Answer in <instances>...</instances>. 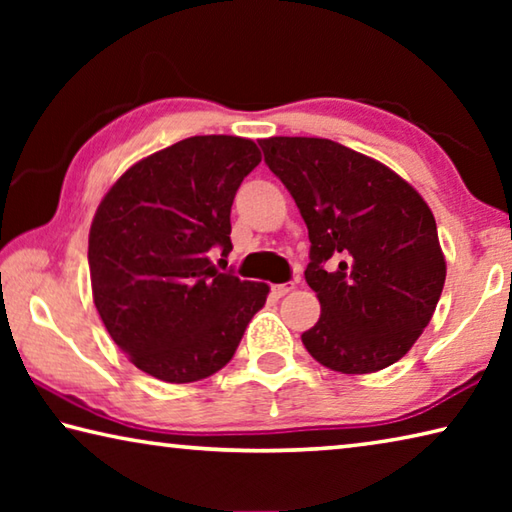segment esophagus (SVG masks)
Returning a JSON list of instances; mask_svg holds the SVG:
<instances>
[{
    "label": "esophagus",
    "mask_w": 512,
    "mask_h": 512,
    "mask_svg": "<svg viewBox=\"0 0 512 512\" xmlns=\"http://www.w3.org/2000/svg\"><path fill=\"white\" fill-rule=\"evenodd\" d=\"M293 289V282H287V284H273L271 287V293L275 298H282V296H287V293Z\"/></svg>",
    "instance_id": "esophagus-1"
}]
</instances>
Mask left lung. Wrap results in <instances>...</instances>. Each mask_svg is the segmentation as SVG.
Here are the masks:
<instances>
[{
  "mask_svg": "<svg viewBox=\"0 0 512 512\" xmlns=\"http://www.w3.org/2000/svg\"><path fill=\"white\" fill-rule=\"evenodd\" d=\"M259 146L309 230L305 280L320 318L302 334L307 352L343 375L400 361L429 325L445 284L429 205L386 164L339 142L268 137Z\"/></svg>",
  "mask_w": 512,
  "mask_h": 512,
  "instance_id": "1",
  "label": "left lung"
}]
</instances>
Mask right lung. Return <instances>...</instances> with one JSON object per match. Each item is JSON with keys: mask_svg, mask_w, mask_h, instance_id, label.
I'll list each match as a JSON object with an SVG mask.
<instances>
[{"mask_svg": "<svg viewBox=\"0 0 512 512\" xmlns=\"http://www.w3.org/2000/svg\"><path fill=\"white\" fill-rule=\"evenodd\" d=\"M262 162L253 140L196 135L133 164L90 228L92 298L112 341L169 384L214 375L232 359L268 284L219 273L232 250L230 207Z\"/></svg>", "mask_w": 512, "mask_h": 512, "instance_id": "add662e5", "label": "right lung"}]
</instances>
